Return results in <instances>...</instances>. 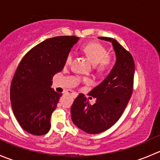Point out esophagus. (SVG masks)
I'll use <instances>...</instances> for the list:
<instances>
[{
    "mask_svg": "<svg viewBox=\"0 0 160 160\" xmlns=\"http://www.w3.org/2000/svg\"><path fill=\"white\" fill-rule=\"evenodd\" d=\"M67 93H68V94L72 95V96L73 97L77 96V93H75V92L72 91V90H68V91H67Z\"/></svg>",
    "mask_w": 160,
    "mask_h": 160,
    "instance_id": "obj_1",
    "label": "esophagus"
}]
</instances>
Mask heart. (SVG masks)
Instances as JSON below:
<instances>
[{"label":"heart","instance_id":"b5f03b06","mask_svg":"<svg viewBox=\"0 0 160 160\" xmlns=\"http://www.w3.org/2000/svg\"><path fill=\"white\" fill-rule=\"evenodd\" d=\"M83 51L92 63L95 65V69L99 72H104L109 70L114 64V59L110 55L108 51L103 45L98 42H91L85 45L83 47ZM73 54L72 52L68 53L66 58V65H70L72 62ZM83 82H89L88 78L82 79Z\"/></svg>","mask_w":160,"mask_h":160}]
</instances>
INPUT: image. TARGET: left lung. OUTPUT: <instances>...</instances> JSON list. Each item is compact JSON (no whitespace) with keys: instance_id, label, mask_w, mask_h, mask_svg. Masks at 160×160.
<instances>
[{"instance_id":"8db88e82","label":"left lung","mask_w":160,"mask_h":160,"mask_svg":"<svg viewBox=\"0 0 160 160\" xmlns=\"http://www.w3.org/2000/svg\"><path fill=\"white\" fill-rule=\"evenodd\" d=\"M98 38L112 42L117 60L108 77L88 93L96 98V103L90 104L87 97L80 93L71 107L72 122L88 134L104 132L119 120L134 84L135 62L131 53L114 38Z\"/></svg>"}]
</instances>
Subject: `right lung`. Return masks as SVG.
Segmentation results:
<instances>
[{
  "label": "right lung",
  "instance_id": "right-lung-1",
  "mask_svg": "<svg viewBox=\"0 0 160 160\" xmlns=\"http://www.w3.org/2000/svg\"><path fill=\"white\" fill-rule=\"evenodd\" d=\"M77 36H56L42 42L22 58L10 89L13 112L25 132L42 135L51 128L50 118L62 93L51 88L52 77L65 66Z\"/></svg>",
  "mask_w": 160,
  "mask_h": 160
}]
</instances>
